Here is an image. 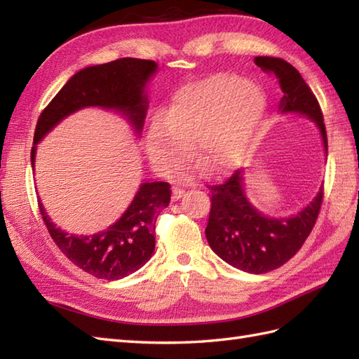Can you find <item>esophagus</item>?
<instances>
[{
	"mask_svg": "<svg viewBox=\"0 0 359 359\" xmlns=\"http://www.w3.org/2000/svg\"><path fill=\"white\" fill-rule=\"evenodd\" d=\"M184 196H185V189H182V188L172 189V201H179L180 197H184Z\"/></svg>",
	"mask_w": 359,
	"mask_h": 359,
	"instance_id": "34e87169",
	"label": "esophagus"
}]
</instances>
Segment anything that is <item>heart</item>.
Masks as SVG:
<instances>
[{
    "label": "heart",
    "mask_w": 359,
    "mask_h": 359,
    "mask_svg": "<svg viewBox=\"0 0 359 359\" xmlns=\"http://www.w3.org/2000/svg\"><path fill=\"white\" fill-rule=\"evenodd\" d=\"M266 108L262 89L238 75L216 74L179 89L165 116L148 128L151 162L170 177L191 154L216 170L233 165L250 147Z\"/></svg>",
    "instance_id": "obj_1"
}]
</instances>
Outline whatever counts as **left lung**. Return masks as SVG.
Masks as SVG:
<instances>
[{"instance_id":"left-lung-1","label":"left lung","mask_w":359,"mask_h":359,"mask_svg":"<svg viewBox=\"0 0 359 359\" xmlns=\"http://www.w3.org/2000/svg\"><path fill=\"white\" fill-rule=\"evenodd\" d=\"M255 63L276 77L284 94L279 106L282 112H299L316 121L327 151L321 106L296 67L276 57H256ZM210 189L211 210L205 234L211 250L226 264L255 274L279 269L301 250L313 230L324 199L321 189L296 216L271 219L253 208L243 194L241 170Z\"/></svg>"}]
</instances>
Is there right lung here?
Returning <instances> with one entry per match:
<instances>
[{
	"label": "right lung",
	"instance_id": "add662e5",
	"mask_svg": "<svg viewBox=\"0 0 359 359\" xmlns=\"http://www.w3.org/2000/svg\"><path fill=\"white\" fill-rule=\"evenodd\" d=\"M156 69L152 60L118 58L75 74L38 117L30 151L32 165L36 143L60 120L86 106L125 112L140 133L148 103L143 88ZM170 201V184H143L125 215L108 230L93 236L67 234L48 217L40 201L38 208L52 241L74 265L97 279L117 280L142 269L151 259L156 248V220Z\"/></svg>",
	"mask_w": 359,
	"mask_h": 359
}]
</instances>
